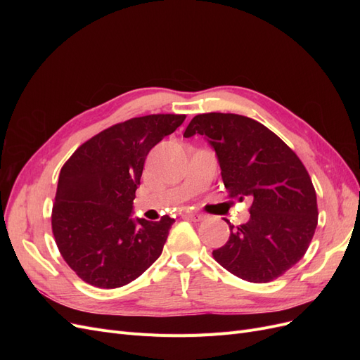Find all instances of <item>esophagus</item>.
<instances>
[{"label": "esophagus", "instance_id": "esophagus-1", "mask_svg": "<svg viewBox=\"0 0 360 360\" xmlns=\"http://www.w3.org/2000/svg\"><path fill=\"white\" fill-rule=\"evenodd\" d=\"M184 216H186L188 219H191V221H193V222H201V221L205 219V216L201 214V213H198V212H188Z\"/></svg>", "mask_w": 360, "mask_h": 360}]
</instances>
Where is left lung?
I'll use <instances>...</instances> for the list:
<instances>
[{"mask_svg": "<svg viewBox=\"0 0 360 360\" xmlns=\"http://www.w3.org/2000/svg\"><path fill=\"white\" fill-rule=\"evenodd\" d=\"M200 134L214 148L228 198L252 201L250 219L230 222L228 242L213 258L237 278L264 284L284 275L307 252L319 224L317 195L297 155L255 120L207 112L183 136Z\"/></svg>", "mask_w": 360, "mask_h": 360, "instance_id": "obj_1", "label": "left lung"}]
</instances>
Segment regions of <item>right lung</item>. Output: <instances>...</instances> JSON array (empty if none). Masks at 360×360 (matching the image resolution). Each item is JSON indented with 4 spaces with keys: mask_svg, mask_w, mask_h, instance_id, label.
<instances>
[{
    "mask_svg": "<svg viewBox=\"0 0 360 360\" xmlns=\"http://www.w3.org/2000/svg\"><path fill=\"white\" fill-rule=\"evenodd\" d=\"M184 118L151 114L117 123L85 141L63 165L52 233L64 261L86 284L123 287L162 254L172 217L134 221L130 213L147 155Z\"/></svg>",
    "mask_w": 360,
    "mask_h": 360,
    "instance_id": "obj_1",
    "label": "right lung"
}]
</instances>
